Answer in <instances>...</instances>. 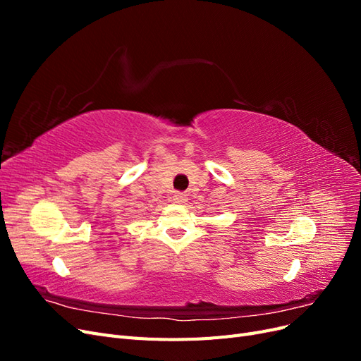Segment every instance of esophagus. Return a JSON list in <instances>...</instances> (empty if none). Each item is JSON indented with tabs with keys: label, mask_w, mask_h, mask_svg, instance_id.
I'll return each instance as SVG.
<instances>
[{
	"label": "esophagus",
	"mask_w": 361,
	"mask_h": 361,
	"mask_svg": "<svg viewBox=\"0 0 361 361\" xmlns=\"http://www.w3.org/2000/svg\"><path fill=\"white\" fill-rule=\"evenodd\" d=\"M187 200H188V197H187V194H185V192H174V195H173L174 203L185 204V203H187Z\"/></svg>",
	"instance_id": "esophagus-1"
}]
</instances>
